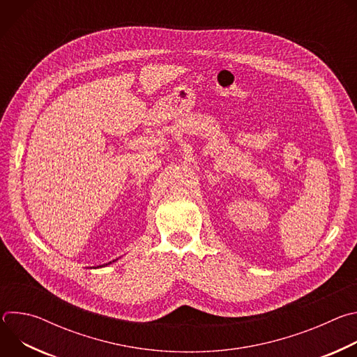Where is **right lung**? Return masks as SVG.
<instances>
[{
	"mask_svg": "<svg viewBox=\"0 0 357 357\" xmlns=\"http://www.w3.org/2000/svg\"><path fill=\"white\" fill-rule=\"evenodd\" d=\"M116 260H113V261H110V263H107V264H103V266H98V267H93V268H101V267H107V266H110L112 263H114Z\"/></svg>",
	"mask_w": 357,
	"mask_h": 357,
	"instance_id": "right-lung-1",
	"label": "right lung"
}]
</instances>
